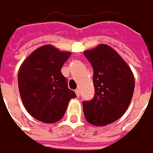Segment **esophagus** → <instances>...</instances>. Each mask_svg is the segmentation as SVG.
<instances>
[{
	"mask_svg": "<svg viewBox=\"0 0 153 153\" xmlns=\"http://www.w3.org/2000/svg\"><path fill=\"white\" fill-rule=\"evenodd\" d=\"M75 92H76V96H77V97H79V96H80V91H79L78 89H76Z\"/></svg>",
	"mask_w": 153,
	"mask_h": 153,
	"instance_id": "34e87169",
	"label": "esophagus"
}]
</instances>
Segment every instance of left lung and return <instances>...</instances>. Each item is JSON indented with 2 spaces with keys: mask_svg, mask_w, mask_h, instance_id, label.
Returning <instances> with one entry per match:
<instances>
[{
  "mask_svg": "<svg viewBox=\"0 0 153 153\" xmlns=\"http://www.w3.org/2000/svg\"><path fill=\"white\" fill-rule=\"evenodd\" d=\"M94 69V96L84 101L85 119L94 126L117 120L127 110L134 90V75L119 54L101 44L84 52Z\"/></svg>",
  "mask_w": 153,
  "mask_h": 153,
  "instance_id": "8db88e82",
  "label": "left lung"
}]
</instances>
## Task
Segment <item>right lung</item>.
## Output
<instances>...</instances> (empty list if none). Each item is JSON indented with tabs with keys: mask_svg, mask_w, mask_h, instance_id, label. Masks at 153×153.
Segmentation results:
<instances>
[{
	"mask_svg": "<svg viewBox=\"0 0 153 153\" xmlns=\"http://www.w3.org/2000/svg\"><path fill=\"white\" fill-rule=\"evenodd\" d=\"M70 55L51 45H44L22 63L18 75L19 90L26 110L36 119L44 123L59 121L70 99L76 97L61 73Z\"/></svg>",
	"mask_w": 153,
	"mask_h": 153,
	"instance_id": "obj_1",
	"label": "right lung"
}]
</instances>
